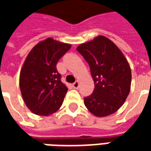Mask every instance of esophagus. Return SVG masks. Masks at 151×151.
<instances>
[{"instance_id": "34e87169", "label": "esophagus", "mask_w": 151, "mask_h": 151, "mask_svg": "<svg viewBox=\"0 0 151 151\" xmlns=\"http://www.w3.org/2000/svg\"><path fill=\"white\" fill-rule=\"evenodd\" d=\"M73 88L78 89L79 87V82L78 81H76L74 83H73Z\"/></svg>"}]
</instances>
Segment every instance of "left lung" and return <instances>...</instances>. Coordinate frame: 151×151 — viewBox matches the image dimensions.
Returning <instances> with one entry per match:
<instances>
[{"label":"left lung","instance_id":"obj_1","mask_svg":"<svg viewBox=\"0 0 151 151\" xmlns=\"http://www.w3.org/2000/svg\"><path fill=\"white\" fill-rule=\"evenodd\" d=\"M77 50L88 63L95 89L84 98V104L96 116L116 112L129 95L131 69L120 50L104 36L82 43Z\"/></svg>","mask_w":151,"mask_h":151}]
</instances>
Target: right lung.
I'll use <instances>...</instances> for the list:
<instances>
[{
    "mask_svg": "<svg viewBox=\"0 0 151 151\" xmlns=\"http://www.w3.org/2000/svg\"><path fill=\"white\" fill-rule=\"evenodd\" d=\"M71 47L48 38L28 54L20 73L19 86L25 104L33 113L48 116L62 105L68 88L63 84L56 64Z\"/></svg>",
    "mask_w": 151,
    "mask_h": 151,
    "instance_id": "obj_1",
    "label": "right lung"
}]
</instances>
